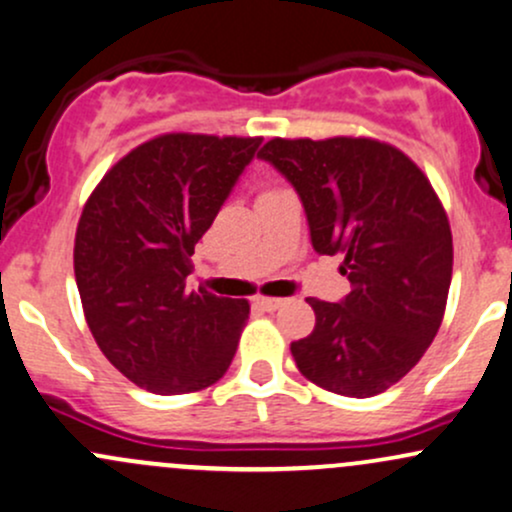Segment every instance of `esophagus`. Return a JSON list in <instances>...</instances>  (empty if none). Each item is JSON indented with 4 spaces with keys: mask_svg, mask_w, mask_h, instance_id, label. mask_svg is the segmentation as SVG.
Returning a JSON list of instances; mask_svg holds the SVG:
<instances>
[{
    "mask_svg": "<svg viewBox=\"0 0 512 512\" xmlns=\"http://www.w3.org/2000/svg\"><path fill=\"white\" fill-rule=\"evenodd\" d=\"M254 302L261 309H266V312H275V309L283 307V304H285V300H280V297H256Z\"/></svg>",
    "mask_w": 512,
    "mask_h": 512,
    "instance_id": "34e87169",
    "label": "esophagus"
}]
</instances>
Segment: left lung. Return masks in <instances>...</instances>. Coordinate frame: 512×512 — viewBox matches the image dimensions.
<instances>
[{
  "label": "left lung",
  "instance_id": "1",
  "mask_svg": "<svg viewBox=\"0 0 512 512\" xmlns=\"http://www.w3.org/2000/svg\"><path fill=\"white\" fill-rule=\"evenodd\" d=\"M258 157L295 186L314 251L341 254L350 280L346 300L309 297L317 324L292 358L326 392L382 394L423 358L445 314L452 232L438 193L372 137H273Z\"/></svg>",
  "mask_w": 512,
  "mask_h": 512
}]
</instances>
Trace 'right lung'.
<instances>
[{
  "label": "right lung",
  "instance_id": "right-lung-1",
  "mask_svg": "<svg viewBox=\"0 0 512 512\" xmlns=\"http://www.w3.org/2000/svg\"><path fill=\"white\" fill-rule=\"evenodd\" d=\"M261 137L166 132L106 171L84 203L74 278L101 353L152 394L200 392L237 353L249 302L188 290L191 256Z\"/></svg>",
  "mask_w": 512,
  "mask_h": 512
}]
</instances>
